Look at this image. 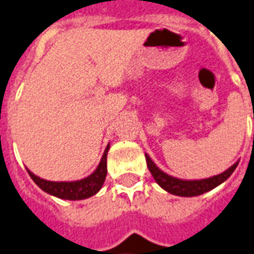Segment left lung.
<instances>
[{"label": "left lung", "instance_id": "obj_1", "mask_svg": "<svg viewBox=\"0 0 254 254\" xmlns=\"http://www.w3.org/2000/svg\"><path fill=\"white\" fill-rule=\"evenodd\" d=\"M145 160H147V166L149 172L152 173L155 181L161 186L165 191L178 196H196L204 192L210 191L216 186L226 181L227 178L230 177L233 173V170L236 169L239 161L235 162L231 168L218 174V176H212L210 178H203V180H180V178L172 177L165 172L159 169V166L156 165L155 162L152 161L151 157L145 153Z\"/></svg>", "mask_w": 254, "mask_h": 254}]
</instances>
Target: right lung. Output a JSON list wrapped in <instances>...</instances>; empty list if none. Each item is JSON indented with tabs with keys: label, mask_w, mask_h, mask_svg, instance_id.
Instances as JSON below:
<instances>
[{
	"label": "right lung",
	"mask_w": 254,
	"mask_h": 254,
	"mask_svg": "<svg viewBox=\"0 0 254 254\" xmlns=\"http://www.w3.org/2000/svg\"><path fill=\"white\" fill-rule=\"evenodd\" d=\"M109 149H110V144H107L97 169L90 176H88L86 178H82V180H78V181H47V180L35 176L31 170L27 169V172L30 174V177L32 178V181L35 182L43 191L48 192L51 195L58 196L60 199L68 200L86 199V198H90L94 194H97L102 188L105 180H106L107 152H109Z\"/></svg>",
	"instance_id": "1"
}]
</instances>
